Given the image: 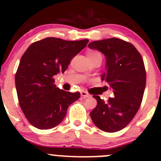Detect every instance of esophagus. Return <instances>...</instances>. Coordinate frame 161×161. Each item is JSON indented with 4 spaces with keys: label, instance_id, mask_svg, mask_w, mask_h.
I'll return each instance as SVG.
<instances>
[{
    "label": "esophagus",
    "instance_id": "esophagus-1",
    "mask_svg": "<svg viewBox=\"0 0 161 161\" xmlns=\"http://www.w3.org/2000/svg\"><path fill=\"white\" fill-rule=\"evenodd\" d=\"M81 96H82V97H83V98H87V97H90V95L88 93V92H85V91H82L81 92Z\"/></svg>",
    "mask_w": 161,
    "mask_h": 161
}]
</instances>
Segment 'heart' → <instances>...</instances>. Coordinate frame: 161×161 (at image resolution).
<instances>
[{"instance_id":"obj_1","label":"heart","mask_w":161,"mask_h":161,"mask_svg":"<svg viewBox=\"0 0 161 161\" xmlns=\"http://www.w3.org/2000/svg\"><path fill=\"white\" fill-rule=\"evenodd\" d=\"M86 56L88 60L93 59V58H98V57H101V54L97 51H92V50H89L86 53Z\"/></svg>"}]
</instances>
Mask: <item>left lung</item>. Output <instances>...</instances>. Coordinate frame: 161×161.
<instances>
[{
  "label": "left lung",
  "instance_id": "1",
  "mask_svg": "<svg viewBox=\"0 0 161 161\" xmlns=\"http://www.w3.org/2000/svg\"><path fill=\"white\" fill-rule=\"evenodd\" d=\"M88 47L104 54L106 70L101 80L106 81L114 92L107 102L92 96L97 105L90 112L91 119L100 130L120 131L129 124L142 103L147 80L143 60L131 43L118 38L91 42Z\"/></svg>",
  "mask_w": 161,
  "mask_h": 161
}]
</instances>
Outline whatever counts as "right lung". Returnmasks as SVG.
<instances>
[{
	"label": "right lung",
	"instance_id": "add662e5",
	"mask_svg": "<svg viewBox=\"0 0 161 161\" xmlns=\"http://www.w3.org/2000/svg\"><path fill=\"white\" fill-rule=\"evenodd\" d=\"M88 42L47 37L32 43L22 55L15 74L16 91L21 109L34 127L54 128L63 121L69 105L80 97L79 92L57 88L53 77L64 73Z\"/></svg>",
	"mask_w": 161,
	"mask_h": 161
}]
</instances>
